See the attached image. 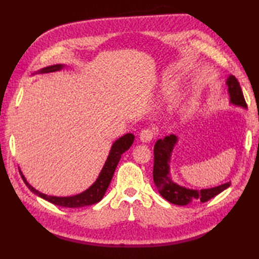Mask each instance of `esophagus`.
I'll return each instance as SVG.
<instances>
[{"label":"esophagus","mask_w":259,"mask_h":259,"mask_svg":"<svg viewBox=\"0 0 259 259\" xmlns=\"http://www.w3.org/2000/svg\"><path fill=\"white\" fill-rule=\"evenodd\" d=\"M153 137H155V131H153L152 129H144L141 130V133L139 135V138H140V141L144 142V144H147V142H150Z\"/></svg>","instance_id":"1"}]
</instances>
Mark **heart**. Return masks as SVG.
Returning a JSON list of instances; mask_svg holds the SVG:
<instances>
[{"mask_svg": "<svg viewBox=\"0 0 259 259\" xmlns=\"http://www.w3.org/2000/svg\"><path fill=\"white\" fill-rule=\"evenodd\" d=\"M178 91V87L172 82H164L161 85V92L163 96H172Z\"/></svg>", "mask_w": 259, "mask_h": 259, "instance_id": "heart-1", "label": "heart"}]
</instances>
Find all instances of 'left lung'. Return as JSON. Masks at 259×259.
<instances>
[{
    "instance_id": "left-lung-1",
    "label": "left lung",
    "mask_w": 259,
    "mask_h": 259,
    "mask_svg": "<svg viewBox=\"0 0 259 259\" xmlns=\"http://www.w3.org/2000/svg\"><path fill=\"white\" fill-rule=\"evenodd\" d=\"M227 91L229 97V103L236 107L243 109L247 108L244 99L243 91L239 85V82L234 75H229L226 81ZM178 142V137L176 135H170L164 137L163 139L157 140L153 155H155V162H153V183L157 189L164 199L174 203V205L186 206L191 202H206L211 198L216 197L224 190H226L230 186V181L219 185L212 188L206 189H191L175 183L171 175H170V160L175 146Z\"/></svg>"
}]
</instances>
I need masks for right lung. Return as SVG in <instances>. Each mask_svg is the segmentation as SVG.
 <instances>
[{"mask_svg":"<svg viewBox=\"0 0 259 259\" xmlns=\"http://www.w3.org/2000/svg\"><path fill=\"white\" fill-rule=\"evenodd\" d=\"M65 67H67L65 64L49 65V67H46V68L36 71L34 74L56 72V71L62 70ZM134 140H135V136L133 134H125L124 136L120 137L119 139L115 140L111 146L109 156L107 158L106 162H104V166L101 169L100 174H99L97 180L87 190L82 191V192H80V194L74 195V196L57 197V196H48L46 194H42V192L36 190L35 188H33V187L29 183H27V180L25 179L24 175L22 174L20 168H19V171L21 174L22 179H23V181H24V184L27 186V188H29L33 192V194L40 196L41 198H43V199H46L47 201L53 203V205L61 206V207H65V208H80V207H84V206L95 205V203L100 201L103 198L104 194H106L108 187H109L110 183H111V179L113 177L114 170H115V168H117L118 163H119L121 155L129 149L131 145L134 144Z\"/></svg>","mask_w":259,"mask_h":259,"instance_id":"right-lung-1","label":"right lung"}]
</instances>
